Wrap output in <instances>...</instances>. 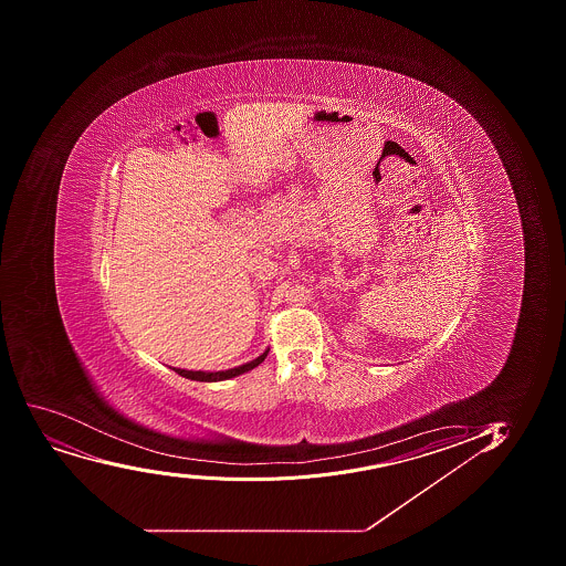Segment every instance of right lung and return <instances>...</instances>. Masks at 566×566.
Segmentation results:
<instances>
[{"label":"right lung","instance_id":"right-lung-1","mask_svg":"<svg viewBox=\"0 0 566 566\" xmlns=\"http://www.w3.org/2000/svg\"><path fill=\"white\" fill-rule=\"evenodd\" d=\"M269 350L262 354V356H258L256 359H252L249 364L240 365V367H234V369L229 370H218V373H202V370H186V369H177L174 367L175 373H179L180 376H185V378H190V380L197 381H221L229 380V378H234V376L243 375L247 370L254 369L258 365L262 364L263 359L268 358Z\"/></svg>","mask_w":566,"mask_h":566}]
</instances>
